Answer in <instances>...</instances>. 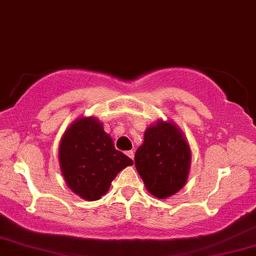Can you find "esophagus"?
<instances>
[{
  "label": "esophagus",
  "instance_id": "obj_1",
  "mask_svg": "<svg viewBox=\"0 0 256 256\" xmlns=\"http://www.w3.org/2000/svg\"><path fill=\"white\" fill-rule=\"evenodd\" d=\"M126 154H127V156L130 158L132 160H134V152H133V150H128V152H126Z\"/></svg>",
  "mask_w": 256,
  "mask_h": 256
}]
</instances>
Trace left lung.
Segmentation results:
<instances>
[{"mask_svg": "<svg viewBox=\"0 0 256 256\" xmlns=\"http://www.w3.org/2000/svg\"><path fill=\"white\" fill-rule=\"evenodd\" d=\"M190 164V146L172 122L150 124L144 132V144L135 153V167L147 191L160 200L184 188Z\"/></svg>", "mask_w": 256, "mask_h": 256, "instance_id": "8db88e82", "label": "left lung"}]
</instances>
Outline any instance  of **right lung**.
<instances>
[{
	"label": "right lung",
	"mask_w": 256,
	"mask_h": 256,
	"mask_svg": "<svg viewBox=\"0 0 256 256\" xmlns=\"http://www.w3.org/2000/svg\"><path fill=\"white\" fill-rule=\"evenodd\" d=\"M59 162L68 188L83 200H97L118 173L133 160L115 150L112 138L94 118H80L62 135Z\"/></svg>",
	"instance_id": "right-lung-1"
}]
</instances>
